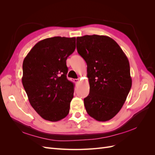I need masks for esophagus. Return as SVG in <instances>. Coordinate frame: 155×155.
<instances>
[{
  "label": "esophagus",
  "mask_w": 155,
  "mask_h": 155,
  "mask_svg": "<svg viewBox=\"0 0 155 155\" xmlns=\"http://www.w3.org/2000/svg\"><path fill=\"white\" fill-rule=\"evenodd\" d=\"M74 81H75V83H79V81H80V80H79V79H74Z\"/></svg>",
  "instance_id": "1"
}]
</instances>
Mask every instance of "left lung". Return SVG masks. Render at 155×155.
<instances>
[{
    "mask_svg": "<svg viewBox=\"0 0 155 155\" xmlns=\"http://www.w3.org/2000/svg\"><path fill=\"white\" fill-rule=\"evenodd\" d=\"M76 41L78 52L87 64L90 85L85 109L97 121H109L123 107L132 86L128 58L108 36L84 35Z\"/></svg>",
    "mask_w": 155,
    "mask_h": 155,
    "instance_id": "8db88e82",
    "label": "left lung"
}]
</instances>
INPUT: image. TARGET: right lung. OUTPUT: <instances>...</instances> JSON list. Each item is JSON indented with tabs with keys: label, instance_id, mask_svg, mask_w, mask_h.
I'll return each mask as SVG.
<instances>
[{
	"label": "right lung",
	"instance_id": "1",
	"mask_svg": "<svg viewBox=\"0 0 155 155\" xmlns=\"http://www.w3.org/2000/svg\"><path fill=\"white\" fill-rule=\"evenodd\" d=\"M76 49V37H54L38 42L23 61L22 83L31 107L43 119L64 118L74 97L66 61Z\"/></svg>",
	"mask_w": 155,
	"mask_h": 155
}]
</instances>
